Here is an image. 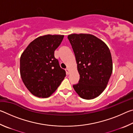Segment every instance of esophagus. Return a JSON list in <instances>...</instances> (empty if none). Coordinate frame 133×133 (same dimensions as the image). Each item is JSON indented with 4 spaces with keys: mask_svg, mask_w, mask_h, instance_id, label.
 <instances>
[{
    "mask_svg": "<svg viewBox=\"0 0 133 133\" xmlns=\"http://www.w3.org/2000/svg\"><path fill=\"white\" fill-rule=\"evenodd\" d=\"M66 73H67V75H69L70 70H69V69L68 68H67V69H66Z\"/></svg>",
    "mask_w": 133,
    "mask_h": 133,
    "instance_id": "obj_1",
    "label": "esophagus"
}]
</instances>
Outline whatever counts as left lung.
<instances>
[{
    "label": "left lung",
    "mask_w": 133,
    "mask_h": 133,
    "mask_svg": "<svg viewBox=\"0 0 133 133\" xmlns=\"http://www.w3.org/2000/svg\"><path fill=\"white\" fill-rule=\"evenodd\" d=\"M68 39L75 53L80 80L73 88L82 98L90 100L106 88L112 71L110 49L104 42L90 34H71Z\"/></svg>",
    "instance_id": "1"
}]
</instances>
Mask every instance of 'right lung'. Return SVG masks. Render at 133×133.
Returning a JSON list of instances; mask_svg holds the SVG:
<instances>
[{
  "mask_svg": "<svg viewBox=\"0 0 133 133\" xmlns=\"http://www.w3.org/2000/svg\"><path fill=\"white\" fill-rule=\"evenodd\" d=\"M63 35L42 36L28 45L20 59V72L26 88L38 97L50 96L58 88L66 71L55 57Z\"/></svg>",
  "mask_w": 133,
  "mask_h": 133,
  "instance_id": "1",
  "label": "right lung"
}]
</instances>
